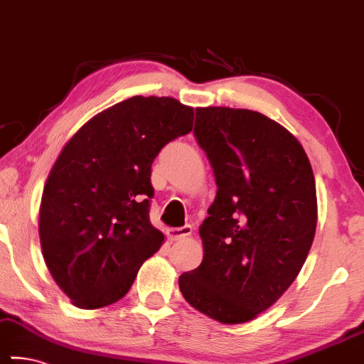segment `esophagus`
Returning a JSON list of instances; mask_svg holds the SVG:
<instances>
[{
    "instance_id": "obj_1",
    "label": "esophagus",
    "mask_w": 364,
    "mask_h": 364,
    "mask_svg": "<svg viewBox=\"0 0 364 364\" xmlns=\"http://www.w3.org/2000/svg\"><path fill=\"white\" fill-rule=\"evenodd\" d=\"M191 233H192V226L186 225V226H181V228L167 230V238H169L171 241H177V240L187 238V236H191Z\"/></svg>"
}]
</instances>
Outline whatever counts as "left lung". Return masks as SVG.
Returning a JSON list of instances; mask_svg holds the SVG:
<instances>
[{
    "label": "left lung",
    "mask_w": 364,
    "mask_h": 364,
    "mask_svg": "<svg viewBox=\"0 0 364 364\" xmlns=\"http://www.w3.org/2000/svg\"><path fill=\"white\" fill-rule=\"evenodd\" d=\"M193 134L217 181L200 226L203 261L183 299L221 323H245L296 281L317 228L315 177L302 144L251 109H195Z\"/></svg>",
    "instance_id": "1"
}]
</instances>
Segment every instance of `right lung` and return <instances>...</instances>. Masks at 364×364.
Returning <instances> with one entry per match:
<instances>
[{
  "mask_svg": "<svg viewBox=\"0 0 364 364\" xmlns=\"http://www.w3.org/2000/svg\"><path fill=\"white\" fill-rule=\"evenodd\" d=\"M193 108L169 97H133L87 121L47 177L39 212L42 256L78 309L123 299L164 235L151 225V166L192 131Z\"/></svg>",
  "mask_w": 364,
  "mask_h": 364,
  "instance_id": "right-lung-1",
  "label": "right lung"
}]
</instances>
